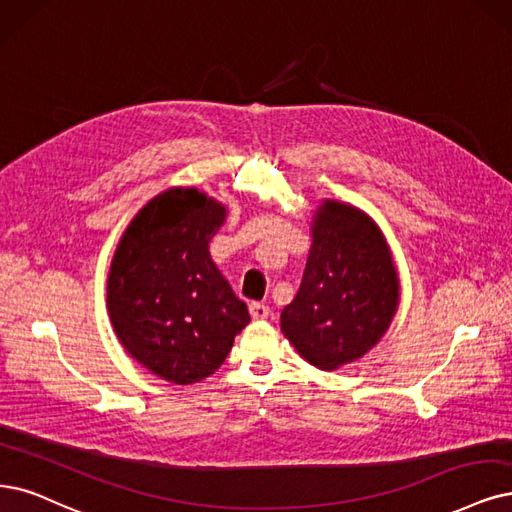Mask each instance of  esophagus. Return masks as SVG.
Returning a JSON list of instances; mask_svg holds the SVG:
<instances>
[{"label": "esophagus", "mask_w": 512, "mask_h": 512, "mask_svg": "<svg viewBox=\"0 0 512 512\" xmlns=\"http://www.w3.org/2000/svg\"><path fill=\"white\" fill-rule=\"evenodd\" d=\"M249 312H251V318L255 320H266L270 316V308L266 304H259V301H253L249 306Z\"/></svg>", "instance_id": "34e87169"}]
</instances>
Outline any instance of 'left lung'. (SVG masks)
<instances>
[{
    "instance_id": "left-lung-1",
    "label": "left lung",
    "mask_w": 512,
    "mask_h": 512,
    "mask_svg": "<svg viewBox=\"0 0 512 512\" xmlns=\"http://www.w3.org/2000/svg\"><path fill=\"white\" fill-rule=\"evenodd\" d=\"M312 236L304 278L280 325L310 365L331 371L384 335L399 304V278L380 227L358 208L325 202Z\"/></svg>"
}]
</instances>
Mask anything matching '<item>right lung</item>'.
Listing matches in <instances>:
<instances>
[{
    "instance_id": "right-lung-1",
    "label": "right lung",
    "mask_w": 512,
    "mask_h": 512,
    "mask_svg": "<svg viewBox=\"0 0 512 512\" xmlns=\"http://www.w3.org/2000/svg\"><path fill=\"white\" fill-rule=\"evenodd\" d=\"M223 217L198 189H168L132 219L111 261L113 329L132 358L168 382L215 373L251 320L208 255Z\"/></svg>"
}]
</instances>
